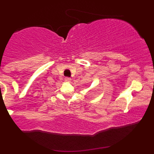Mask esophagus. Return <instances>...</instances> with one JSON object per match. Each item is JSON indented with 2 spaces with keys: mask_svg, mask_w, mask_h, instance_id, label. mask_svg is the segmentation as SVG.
I'll return each instance as SVG.
<instances>
[{
  "mask_svg": "<svg viewBox=\"0 0 154 154\" xmlns=\"http://www.w3.org/2000/svg\"><path fill=\"white\" fill-rule=\"evenodd\" d=\"M65 81L67 82H69L70 81H71V78H70V77H66V78H65Z\"/></svg>",
  "mask_w": 154,
  "mask_h": 154,
  "instance_id": "1",
  "label": "esophagus"
}]
</instances>
